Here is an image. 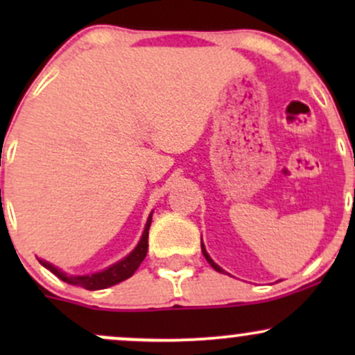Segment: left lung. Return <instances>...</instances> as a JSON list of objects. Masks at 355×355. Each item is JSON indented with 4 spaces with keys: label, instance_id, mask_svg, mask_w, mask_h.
<instances>
[{
    "label": "left lung",
    "instance_id": "8db88e82",
    "mask_svg": "<svg viewBox=\"0 0 355 355\" xmlns=\"http://www.w3.org/2000/svg\"><path fill=\"white\" fill-rule=\"evenodd\" d=\"M202 252H203V257H205V259H207V262H209L210 266L215 268V270L220 272V274H225V270H223V268L220 267V266H217V263H215L214 260H211V257H210L209 254H207V250H205V245H203V242H202Z\"/></svg>",
    "mask_w": 355,
    "mask_h": 355
}]
</instances>
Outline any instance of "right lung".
Here are the masks:
<instances>
[{"label":"right lung","mask_w":355,"mask_h":355,"mask_svg":"<svg viewBox=\"0 0 355 355\" xmlns=\"http://www.w3.org/2000/svg\"><path fill=\"white\" fill-rule=\"evenodd\" d=\"M152 215L153 211L148 215V220H146L145 223V230L144 234H141V239L140 242L137 243V247L133 248L125 259L118 260L116 263H113V266L103 268V270L100 272H95V274L68 275L64 274L63 270H60L58 267L53 266V263L46 262V260L38 259V262L42 263L44 268H48L51 274H55L58 279L63 280V282L70 285H78V287L87 288V291H101V288H107L112 287V285L123 282V280L130 279V277L135 274L137 268L140 267L141 262H144L146 252H148V230L150 225H152Z\"/></svg>","instance_id":"add662e5"}]
</instances>
